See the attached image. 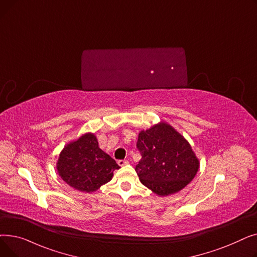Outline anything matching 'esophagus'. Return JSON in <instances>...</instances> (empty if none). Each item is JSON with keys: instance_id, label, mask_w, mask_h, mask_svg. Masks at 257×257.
Returning a JSON list of instances; mask_svg holds the SVG:
<instances>
[{"instance_id": "1", "label": "esophagus", "mask_w": 257, "mask_h": 257, "mask_svg": "<svg viewBox=\"0 0 257 257\" xmlns=\"http://www.w3.org/2000/svg\"><path fill=\"white\" fill-rule=\"evenodd\" d=\"M117 164H118V166H119V167H124V166H127V165L129 164V161H128V160H123V159H120V160H118V161H117Z\"/></svg>"}]
</instances>
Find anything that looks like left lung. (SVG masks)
Masks as SVG:
<instances>
[{
	"label": "left lung",
	"instance_id": "1",
	"mask_svg": "<svg viewBox=\"0 0 257 257\" xmlns=\"http://www.w3.org/2000/svg\"><path fill=\"white\" fill-rule=\"evenodd\" d=\"M137 147L142 155L136 167L140 180L158 196L181 191L199 170L191 145L164 121L141 131Z\"/></svg>",
	"mask_w": 257,
	"mask_h": 257
}]
</instances>
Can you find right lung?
<instances>
[{
	"instance_id": "obj_1",
	"label": "right lung",
	"mask_w": 257,
	"mask_h": 257,
	"mask_svg": "<svg viewBox=\"0 0 257 257\" xmlns=\"http://www.w3.org/2000/svg\"><path fill=\"white\" fill-rule=\"evenodd\" d=\"M56 168L64 182L85 193L97 191L110 181L113 171L119 169L115 160L100 149L92 133L67 144L59 155Z\"/></svg>"
}]
</instances>
